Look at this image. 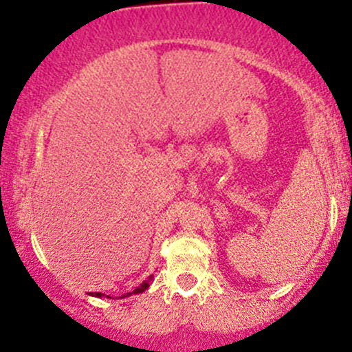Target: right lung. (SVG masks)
Returning a JSON list of instances; mask_svg holds the SVG:
<instances>
[{
	"label": "right lung",
	"instance_id": "obj_1",
	"mask_svg": "<svg viewBox=\"0 0 352 352\" xmlns=\"http://www.w3.org/2000/svg\"><path fill=\"white\" fill-rule=\"evenodd\" d=\"M151 281H153V276H150V278H148L146 281H143V285H140V286H138L136 289L133 291V293H126V294H140V293H143L144 289H148V287H150ZM126 294H124V296H126ZM94 296H98V298H100V296H102V293H95ZM107 298H110V296H107Z\"/></svg>",
	"mask_w": 352,
	"mask_h": 352
}]
</instances>
